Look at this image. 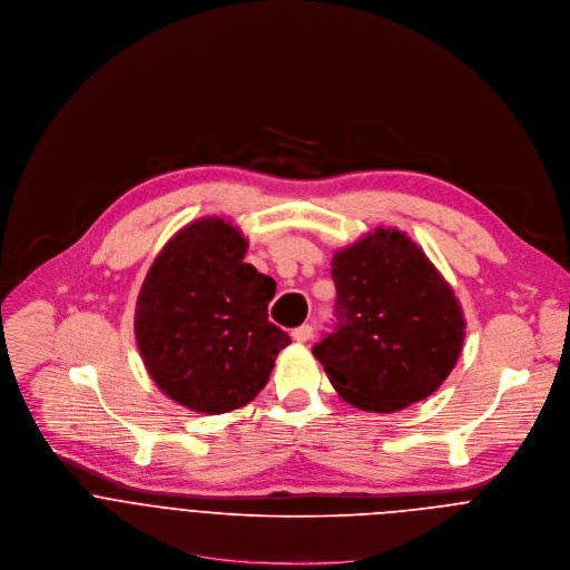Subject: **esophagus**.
I'll return each mask as SVG.
<instances>
[{
	"label": "esophagus",
	"mask_w": 570,
	"mask_h": 570,
	"mask_svg": "<svg viewBox=\"0 0 570 570\" xmlns=\"http://www.w3.org/2000/svg\"><path fill=\"white\" fill-rule=\"evenodd\" d=\"M292 338L296 341V344H305V341L312 338V325L309 323H303L298 327L292 330Z\"/></svg>",
	"instance_id": "1"
}]
</instances>
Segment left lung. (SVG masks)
<instances>
[{"instance_id":"obj_1","label":"left lung","mask_w":570,"mask_h":570,"mask_svg":"<svg viewBox=\"0 0 570 570\" xmlns=\"http://www.w3.org/2000/svg\"><path fill=\"white\" fill-rule=\"evenodd\" d=\"M332 281L336 323L312 353L336 393L373 413L429 397L459 362L465 318L424 252L377 226L334 254Z\"/></svg>"}]
</instances>
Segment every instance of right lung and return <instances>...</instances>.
I'll list each match as a JSON object with an SVG mask.
<instances>
[{
    "label": "right lung",
    "mask_w": 570,
    "mask_h": 570,
    "mask_svg": "<svg viewBox=\"0 0 570 570\" xmlns=\"http://www.w3.org/2000/svg\"><path fill=\"white\" fill-rule=\"evenodd\" d=\"M245 254L232 222H190L155 258L137 298L135 334L150 377L197 413L252 402L292 341L267 318L274 278Z\"/></svg>",
    "instance_id": "1"
}]
</instances>
